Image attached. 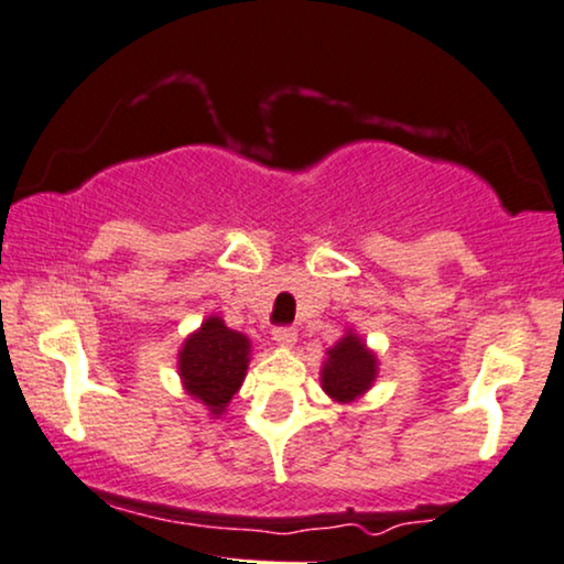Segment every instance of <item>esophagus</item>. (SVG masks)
<instances>
[{
  "label": "esophagus",
  "instance_id": "obj_1",
  "mask_svg": "<svg viewBox=\"0 0 564 564\" xmlns=\"http://www.w3.org/2000/svg\"><path fill=\"white\" fill-rule=\"evenodd\" d=\"M273 340L278 346L291 348L296 344V327H275L273 330Z\"/></svg>",
  "mask_w": 564,
  "mask_h": 564
}]
</instances>
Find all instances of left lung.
I'll list each match as a JSON object with an SVG mask.
<instances>
[{"label":"left lung","mask_w":564,"mask_h":564,"mask_svg":"<svg viewBox=\"0 0 564 564\" xmlns=\"http://www.w3.org/2000/svg\"><path fill=\"white\" fill-rule=\"evenodd\" d=\"M377 377V356L359 335L348 330L333 348H327L323 367V390L333 401L351 403L372 388Z\"/></svg>","instance_id":"1"}]
</instances>
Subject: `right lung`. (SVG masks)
<instances>
[{"instance_id":"add662e5","label":"right lung","mask_w":564,"mask_h":564,"mask_svg":"<svg viewBox=\"0 0 564 564\" xmlns=\"http://www.w3.org/2000/svg\"><path fill=\"white\" fill-rule=\"evenodd\" d=\"M249 367V338L220 317H208L199 330L184 340L180 351V377L187 395L208 405L213 416H220L234 393L245 382Z\"/></svg>"}]
</instances>
